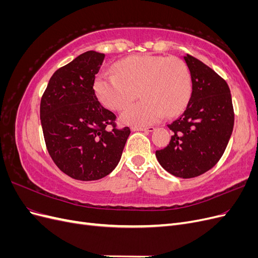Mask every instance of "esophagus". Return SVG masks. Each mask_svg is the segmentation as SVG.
Masks as SVG:
<instances>
[{"mask_svg": "<svg viewBox=\"0 0 258 258\" xmlns=\"http://www.w3.org/2000/svg\"><path fill=\"white\" fill-rule=\"evenodd\" d=\"M132 131H144V132H153L155 130L154 127H132Z\"/></svg>", "mask_w": 258, "mask_h": 258, "instance_id": "esophagus-1", "label": "esophagus"}]
</instances>
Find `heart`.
<instances>
[{
	"instance_id": "heart-1",
	"label": "heart",
	"mask_w": 258,
	"mask_h": 258,
	"mask_svg": "<svg viewBox=\"0 0 258 258\" xmlns=\"http://www.w3.org/2000/svg\"><path fill=\"white\" fill-rule=\"evenodd\" d=\"M98 100L106 108L121 111L138 93L143 99L124 111L120 120L132 126H147L182 112L188 103L191 81L184 62L174 57L139 54L114 66V74L99 73L93 82Z\"/></svg>"
}]
</instances>
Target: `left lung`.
<instances>
[{"mask_svg": "<svg viewBox=\"0 0 258 258\" xmlns=\"http://www.w3.org/2000/svg\"><path fill=\"white\" fill-rule=\"evenodd\" d=\"M191 79V95L184 113L168 124L170 143L156 151L170 174L190 178L204 174L221 159L233 129V107L227 83L204 62L183 56Z\"/></svg>", "mask_w": 258, "mask_h": 258, "instance_id": "left-lung-1", "label": "left lung"}]
</instances>
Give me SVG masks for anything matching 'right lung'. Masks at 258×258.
Returning a JSON list of instances; mask_svg holds the SVG:
<instances>
[{
    "instance_id": "1",
    "label": "right lung",
    "mask_w": 258,
    "mask_h": 258,
    "mask_svg": "<svg viewBox=\"0 0 258 258\" xmlns=\"http://www.w3.org/2000/svg\"><path fill=\"white\" fill-rule=\"evenodd\" d=\"M104 57L89 50L58 69L41 100V123L50 157L62 172L80 181L110 174L130 135L128 127L116 128L115 114L101 105L93 90Z\"/></svg>"
}]
</instances>
